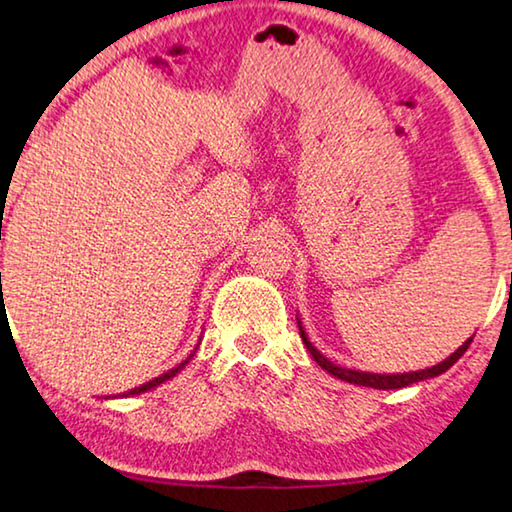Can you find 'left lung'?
<instances>
[{"label":"left lung","mask_w":512,"mask_h":512,"mask_svg":"<svg viewBox=\"0 0 512 512\" xmlns=\"http://www.w3.org/2000/svg\"><path fill=\"white\" fill-rule=\"evenodd\" d=\"M298 331H300V338H303L307 352L312 354V359L319 363L321 368L326 370V373H331L333 377H338V380L342 382H349V384H359V387H370V389H382V391H389V389H403V387H410V384L415 382H422V380H429V377H438L443 375L445 370H450L454 363H457L461 356H464V352L468 349V345H471L473 338H468L464 345H461L457 352H452L450 356H447L445 361L436 363V366L431 368H424V370H412V373H363V370H352V368H342L338 366V363H333L331 359H326L324 354L319 352L317 347L312 345L310 338H307L305 328H303V321L298 319Z\"/></svg>","instance_id":"obj_1"}]
</instances>
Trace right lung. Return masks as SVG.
Masks as SVG:
<instances>
[{"label": "right lung", "instance_id": "add662e5", "mask_svg": "<svg viewBox=\"0 0 512 512\" xmlns=\"http://www.w3.org/2000/svg\"><path fill=\"white\" fill-rule=\"evenodd\" d=\"M195 354V352H193ZM193 354L191 356H188V359L186 361H181L179 363V366H174L172 370H167V373H163V375H158V377H153V380L151 382H146V384H142V387H135V389H130V391H123V398H128V396H137V394H144V391H151V389H156V387H160V384H163V382H167V380H172V377L174 375H177V373H181V370H184V366H186V363L188 361H191L193 359ZM104 398H116V396H104Z\"/></svg>", "mask_w": 512, "mask_h": 512}]
</instances>
